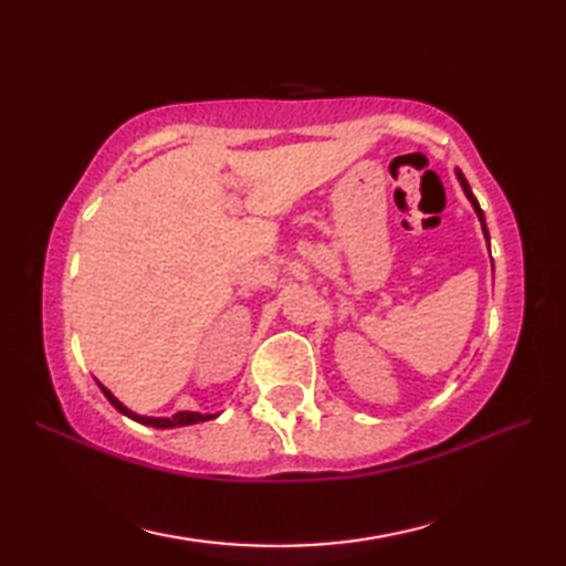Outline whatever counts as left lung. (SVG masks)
I'll return each mask as SVG.
<instances>
[{"instance_id": "1", "label": "left lung", "mask_w": 566, "mask_h": 566, "mask_svg": "<svg viewBox=\"0 0 566 566\" xmlns=\"http://www.w3.org/2000/svg\"><path fill=\"white\" fill-rule=\"evenodd\" d=\"M454 175H457V182L462 185V191H464V197L469 199V203H472V209H474V213H476V219H479V223H482V233H484V238H486V243H489V228H486V219H484V211H482V207H479V201H476V197L472 195V189H469V182L464 179V175H462V170H457L454 167Z\"/></svg>"}]
</instances>
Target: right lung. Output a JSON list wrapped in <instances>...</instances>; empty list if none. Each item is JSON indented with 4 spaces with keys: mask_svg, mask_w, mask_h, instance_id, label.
<instances>
[{
    "mask_svg": "<svg viewBox=\"0 0 566 566\" xmlns=\"http://www.w3.org/2000/svg\"><path fill=\"white\" fill-rule=\"evenodd\" d=\"M99 384V381H97ZM99 389H102V394L106 396V399H109V403L116 408L118 413H124V416H128L130 420H136V423H140V426H150V428H179V426H195V423H203V420H211V418H216L219 413H199V411H179V413H175V416H170V418H155V416H140V413H136V411H130L128 406H124L122 401L116 399V396L104 387V384H99Z\"/></svg>",
    "mask_w": 566,
    "mask_h": 566,
    "instance_id": "obj_1",
    "label": "right lung"
}]
</instances>
